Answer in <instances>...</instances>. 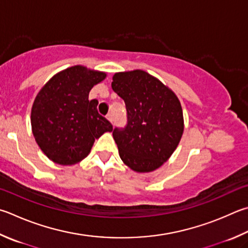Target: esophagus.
<instances>
[{"mask_svg":"<svg viewBox=\"0 0 248 248\" xmlns=\"http://www.w3.org/2000/svg\"><path fill=\"white\" fill-rule=\"evenodd\" d=\"M106 118L108 119V120L110 121V123H112V116H111V114H107V115H106Z\"/></svg>","mask_w":248,"mask_h":248,"instance_id":"obj_1","label":"esophagus"}]
</instances>
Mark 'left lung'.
I'll return each mask as SVG.
<instances>
[{
    "mask_svg": "<svg viewBox=\"0 0 248 248\" xmlns=\"http://www.w3.org/2000/svg\"><path fill=\"white\" fill-rule=\"evenodd\" d=\"M111 88L127 108L125 128L112 131L121 160L137 172H151L167 161L184 130L178 96L144 70L116 73Z\"/></svg>",
    "mask_w": 248,
    "mask_h": 248,
    "instance_id": "left-lung-1",
    "label": "left lung"
}]
</instances>
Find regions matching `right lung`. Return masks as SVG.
<instances>
[{"instance_id": "add662e5", "label": "right lung", "mask_w": 248, "mask_h": 248, "mask_svg": "<svg viewBox=\"0 0 248 248\" xmlns=\"http://www.w3.org/2000/svg\"><path fill=\"white\" fill-rule=\"evenodd\" d=\"M106 73L76 65L60 71L40 90L31 108V129L41 151L55 164L71 166L87 157L95 139L112 125L89 100Z\"/></svg>"}]
</instances>
